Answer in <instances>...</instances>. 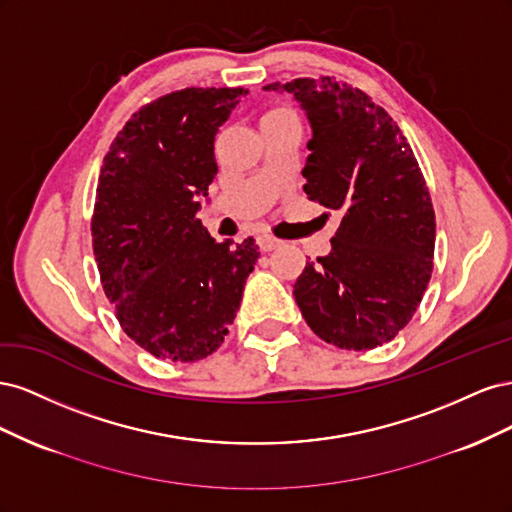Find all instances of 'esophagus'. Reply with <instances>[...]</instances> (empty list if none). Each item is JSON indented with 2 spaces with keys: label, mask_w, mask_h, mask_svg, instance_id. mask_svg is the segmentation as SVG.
<instances>
[{
  "label": "esophagus",
  "mask_w": 512,
  "mask_h": 512,
  "mask_svg": "<svg viewBox=\"0 0 512 512\" xmlns=\"http://www.w3.org/2000/svg\"><path fill=\"white\" fill-rule=\"evenodd\" d=\"M258 245L262 252H271V250H275V247H280L282 241L271 237V235H262V237H258Z\"/></svg>",
  "instance_id": "esophagus-1"
}]
</instances>
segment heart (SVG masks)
Wrapping results in <instances>:
<instances>
[{"label":"heart","instance_id":"obj_1","mask_svg":"<svg viewBox=\"0 0 512 512\" xmlns=\"http://www.w3.org/2000/svg\"><path fill=\"white\" fill-rule=\"evenodd\" d=\"M282 113H290V111H286V108H277V111H271V113H267L265 117H273V115H282Z\"/></svg>","mask_w":512,"mask_h":512}]
</instances>
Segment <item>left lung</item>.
<instances>
[{
    "mask_svg": "<svg viewBox=\"0 0 512 512\" xmlns=\"http://www.w3.org/2000/svg\"><path fill=\"white\" fill-rule=\"evenodd\" d=\"M312 126L303 190L342 213L333 250L294 282L305 322L346 350L382 346L406 327L427 290L436 215L406 136L365 91L331 76L271 83Z\"/></svg>",
    "mask_w": 512,
    "mask_h": 512,
    "instance_id": "1",
    "label": "left lung"
}]
</instances>
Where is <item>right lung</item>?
I'll return each mask as SVG.
<instances>
[{
    "label": "right lung",
    "instance_id": "1",
    "mask_svg": "<svg viewBox=\"0 0 512 512\" xmlns=\"http://www.w3.org/2000/svg\"><path fill=\"white\" fill-rule=\"evenodd\" d=\"M247 89L190 87L143 106L104 156L94 256L126 335L162 361L218 350L260 256L254 239L215 241L198 220L218 175L213 143Z\"/></svg>",
    "mask_w": 512,
    "mask_h": 512
}]
</instances>
